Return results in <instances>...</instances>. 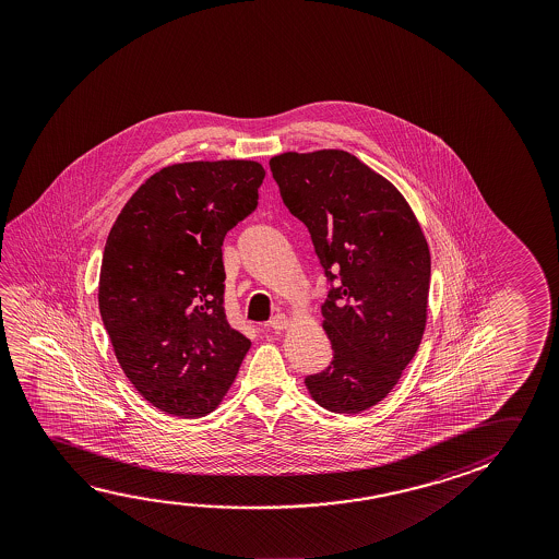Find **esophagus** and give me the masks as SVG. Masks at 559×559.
I'll return each instance as SVG.
<instances>
[{
  "label": "esophagus",
  "instance_id": "34e87169",
  "mask_svg": "<svg viewBox=\"0 0 559 559\" xmlns=\"http://www.w3.org/2000/svg\"><path fill=\"white\" fill-rule=\"evenodd\" d=\"M290 325V320L284 313H276L273 320L269 321V330L284 331Z\"/></svg>",
  "mask_w": 559,
  "mask_h": 559
}]
</instances>
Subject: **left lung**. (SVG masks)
Listing matches in <instances>:
<instances>
[{"label":"left lung","instance_id":"left-lung-1","mask_svg":"<svg viewBox=\"0 0 559 559\" xmlns=\"http://www.w3.org/2000/svg\"><path fill=\"white\" fill-rule=\"evenodd\" d=\"M269 165L325 275L337 278L321 306L333 360L304 384L328 412L370 409L394 390L427 325L421 224L394 185L343 150L284 152Z\"/></svg>","mask_w":559,"mask_h":559}]
</instances>
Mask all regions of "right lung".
Here are the masks:
<instances>
[{
	"label": "right lung",
	"instance_id": "add662e5",
	"mask_svg": "<svg viewBox=\"0 0 559 559\" xmlns=\"http://www.w3.org/2000/svg\"><path fill=\"white\" fill-rule=\"evenodd\" d=\"M251 159L167 165L140 185L103 251L99 311L122 372L175 417L221 405L251 341L224 313L222 243L257 209Z\"/></svg>",
	"mask_w": 559,
	"mask_h": 559
}]
</instances>
